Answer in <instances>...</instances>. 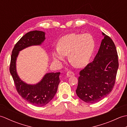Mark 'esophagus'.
I'll use <instances>...</instances> for the list:
<instances>
[{
	"instance_id": "obj_1",
	"label": "esophagus",
	"mask_w": 127,
	"mask_h": 127,
	"mask_svg": "<svg viewBox=\"0 0 127 127\" xmlns=\"http://www.w3.org/2000/svg\"><path fill=\"white\" fill-rule=\"evenodd\" d=\"M66 75H67V76H68V77H70V76H74V75H75V74L74 73V72H72V71L69 70V71H68V72H67Z\"/></svg>"
}]
</instances>
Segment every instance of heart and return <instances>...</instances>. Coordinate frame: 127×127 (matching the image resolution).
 <instances>
[{"mask_svg": "<svg viewBox=\"0 0 127 127\" xmlns=\"http://www.w3.org/2000/svg\"><path fill=\"white\" fill-rule=\"evenodd\" d=\"M95 47L93 37L90 34L71 33L59 39L58 47L53 51V58L62 61L69 55L72 65L81 68L88 63Z\"/></svg>", "mask_w": 127, "mask_h": 127, "instance_id": "1", "label": "heart"}]
</instances>
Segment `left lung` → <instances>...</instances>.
Listing matches in <instances>:
<instances>
[{
    "instance_id": "1",
    "label": "left lung",
    "mask_w": 127,
    "mask_h": 127,
    "mask_svg": "<svg viewBox=\"0 0 127 127\" xmlns=\"http://www.w3.org/2000/svg\"><path fill=\"white\" fill-rule=\"evenodd\" d=\"M98 53L93 62L79 72L76 93L87 103L104 98L113 90L118 68L116 47L110 37L104 33Z\"/></svg>"
}]
</instances>
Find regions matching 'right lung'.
Wrapping results in <instances>:
<instances>
[{
    "mask_svg": "<svg viewBox=\"0 0 127 127\" xmlns=\"http://www.w3.org/2000/svg\"><path fill=\"white\" fill-rule=\"evenodd\" d=\"M45 39V33L42 31L29 32L23 35L13 47L10 65L12 75L18 93L29 103L37 106H43L48 103L56 94L60 82V72H51L45 75L39 83L30 85L23 82L16 72V61L19 52L32 45H40Z\"/></svg>",
    "mask_w": 127,
    "mask_h": 127,
    "instance_id": "obj_1",
    "label": "right lung"
}]
</instances>
